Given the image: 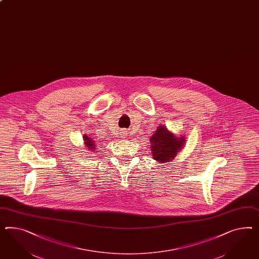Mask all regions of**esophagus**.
I'll return each instance as SVG.
<instances>
[{"instance_id":"1","label":"esophagus","mask_w":259,"mask_h":259,"mask_svg":"<svg viewBox=\"0 0 259 259\" xmlns=\"http://www.w3.org/2000/svg\"><path fill=\"white\" fill-rule=\"evenodd\" d=\"M123 133H124V132H123ZM125 134H126V133H123V134H122V137H123V138H126V136H125Z\"/></svg>"}]
</instances>
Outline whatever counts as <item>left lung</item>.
Masks as SVG:
<instances>
[{
    "instance_id": "1",
    "label": "left lung",
    "mask_w": 259,
    "mask_h": 259,
    "mask_svg": "<svg viewBox=\"0 0 259 259\" xmlns=\"http://www.w3.org/2000/svg\"><path fill=\"white\" fill-rule=\"evenodd\" d=\"M152 158L159 163H167L173 160L178 152L185 146V137H177L170 133L166 126L160 125L157 126L154 134L150 137Z\"/></svg>"
}]
</instances>
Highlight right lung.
<instances>
[{
    "mask_svg": "<svg viewBox=\"0 0 259 259\" xmlns=\"http://www.w3.org/2000/svg\"><path fill=\"white\" fill-rule=\"evenodd\" d=\"M83 139H84V143L86 145V148H89L91 151H94L96 150V144H95V141L93 140L91 137L87 136V135H84L83 136Z\"/></svg>",
    "mask_w": 259,
    "mask_h": 259,
    "instance_id": "1",
    "label": "right lung"
}]
</instances>
